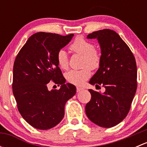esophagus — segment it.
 <instances>
[{
  "label": "esophagus",
  "instance_id": "obj_1",
  "mask_svg": "<svg viewBox=\"0 0 147 147\" xmlns=\"http://www.w3.org/2000/svg\"><path fill=\"white\" fill-rule=\"evenodd\" d=\"M82 90H83V88H82V87H76V90H77V92H78L82 91Z\"/></svg>",
  "mask_w": 147,
  "mask_h": 147
}]
</instances>
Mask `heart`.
Segmentation results:
<instances>
[{
  "instance_id": "obj_1",
  "label": "heart",
  "mask_w": 147,
  "mask_h": 147,
  "mask_svg": "<svg viewBox=\"0 0 147 147\" xmlns=\"http://www.w3.org/2000/svg\"><path fill=\"white\" fill-rule=\"evenodd\" d=\"M69 49L75 53L82 55V67L80 69H72L65 74V78L68 82L75 85L80 86L91 76V69H97L101 64V54L94 44L82 37H77ZM56 60L61 69L68 67L67 54L64 50H60L56 55Z\"/></svg>"
}]
</instances>
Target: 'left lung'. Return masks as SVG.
I'll return each mask as SVG.
<instances>
[{"label":"left lung","instance_id":"obj_1","mask_svg":"<svg viewBox=\"0 0 147 147\" xmlns=\"http://www.w3.org/2000/svg\"><path fill=\"white\" fill-rule=\"evenodd\" d=\"M97 38L101 47V64L90 80L102 84L105 92L89 90L91 100L85 106L90 121L109 128L121 122L129 112L137 87V68L132 52L115 31L103 29L87 35Z\"/></svg>","mask_w":147,"mask_h":147}]
</instances>
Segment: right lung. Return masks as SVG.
<instances>
[{
	"mask_svg": "<svg viewBox=\"0 0 147 147\" xmlns=\"http://www.w3.org/2000/svg\"><path fill=\"white\" fill-rule=\"evenodd\" d=\"M74 34L63 36L40 32L31 35L17 55L13 65V92L18 109L32 127L49 129L61 121L66 102L76 93V87L65 84L56 55L69 43ZM53 81L61 87L49 91Z\"/></svg>",
	"mask_w": 147,
	"mask_h": 147,
	"instance_id": "add662e5",
	"label": "right lung"
}]
</instances>
